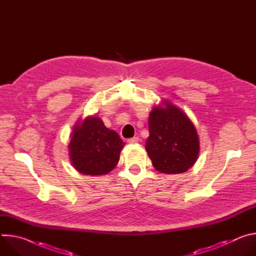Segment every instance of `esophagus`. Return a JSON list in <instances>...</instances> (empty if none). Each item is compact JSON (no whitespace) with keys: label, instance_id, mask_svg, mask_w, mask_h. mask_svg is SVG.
I'll list each match as a JSON object with an SVG mask.
<instances>
[{"label":"esophagus","instance_id":"34e87169","mask_svg":"<svg viewBox=\"0 0 256 256\" xmlns=\"http://www.w3.org/2000/svg\"><path fill=\"white\" fill-rule=\"evenodd\" d=\"M140 140L138 138H136H136H128V142L130 144H138Z\"/></svg>","mask_w":256,"mask_h":256}]
</instances>
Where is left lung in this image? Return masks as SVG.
Segmentation results:
<instances>
[{
	"mask_svg": "<svg viewBox=\"0 0 256 256\" xmlns=\"http://www.w3.org/2000/svg\"><path fill=\"white\" fill-rule=\"evenodd\" d=\"M149 132L146 151L157 171L184 173L196 162L200 153L196 130L188 116L171 102L164 100L153 108Z\"/></svg>",
	"mask_w": 256,
	"mask_h": 256,
	"instance_id": "obj_1",
	"label": "left lung"
}]
</instances>
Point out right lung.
<instances>
[{"label":"right lung","mask_w":256,"mask_h":256,"mask_svg":"<svg viewBox=\"0 0 256 256\" xmlns=\"http://www.w3.org/2000/svg\"><path fill=\"white\" fill-rule=\"evenodd\" d=\"M124 144L118 134L107 128L101 118L89 116L82 122L79 120L72 128L70 160L81 174L104 175L118 165Z\"/></svg>","instance_id":"right-lung-1"}]
</instances>
